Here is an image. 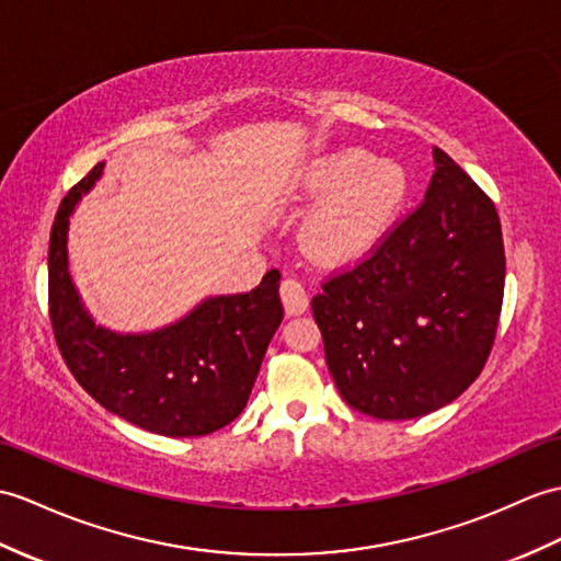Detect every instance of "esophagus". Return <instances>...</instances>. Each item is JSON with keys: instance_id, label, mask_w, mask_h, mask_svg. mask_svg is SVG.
<instances>
[{"instance_id": "34e87169", "label": "esophagus", "mask_w": 561, "mask_h": 561, "mask_svg": "<svg viewBox=\"0 0 561 561\" xmlns=\"http://www.w3.org/2000/svg\"><path fill=\"white\" fill-rule=\"evenodd\" d=\"M279 296L286 316H301V312L308 310V294L304 289V284L298 279H284L279 286Z\"/></svg>"}]
</instances>
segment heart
I'll return each instance as SVG.
<instances>
[{"label":"heart","instance_id":"heart-1","mask_svg":"<svg viewBox=\"0 0 561 561\" xmlns=\"http://www.w3.org/2000/svg\"><path fill=\"white\" fill-rule=\"evenodd\" d=\"M306 198H324L304 227V245L318 263L340 265L366 253L392 225L409 193L397 162H377L368 150L348 148L312 160L298 174Z\"/></svg>","mask_w":561,"mask_h":561}]
</instances>
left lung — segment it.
Segmentation results:
<instances>
[{"label":"left lung","instance_id":"obj_1","mask_svg":"<svg viewBox=\"0 0 561 561\" xmlns=\"http://www.w3.org/2000/svg\"><path fill=\"white\" fill-rule=\"evenodd\" d=\"M433 154L423 203L310 304L342 399L377 421L419 419L463 394L497 336L500 215L445 150Z\"/></svg>","mask_w":561,"mask_h":561}]
</instances>
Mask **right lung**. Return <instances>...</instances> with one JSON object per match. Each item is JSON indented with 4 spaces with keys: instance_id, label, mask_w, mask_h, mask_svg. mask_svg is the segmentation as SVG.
Wrapping results in <instances>:
<instances>
[{
    "instance_id": "right-lung-1",
    "label": "right lung",
    "mask_w": 561,
    "mask_h": 561,
    "mask_svg": "<svg viewBox=\"0 0 561 561\" xmlns=\"http://www.w3.org/2000/svg\"><path fill=\"white\" fill-rule=\"evenodd\" d=\"M95 164L64 195L49 233V320L67 368L100 407L148 433L201 437L243 411L272 334L284 318L279 270L253 291L207 298L184 320L148 334L98 328L69 275L67 231Z\"/></svg>"
}]
</instances>
